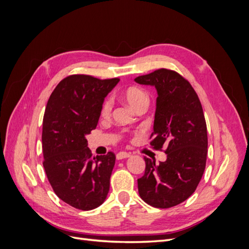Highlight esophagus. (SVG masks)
<instances>
[{
	"label": "esophagus",
	"instance_id": "34e87169",
	"mask_svg": "<svg viewBox=\"0 0 249 249\" xmlns=\"http://www.w3.org/2000/svg\"><path fill=\"white\" fill-rule=\"evenodd\" d=\"M131 157V155L129 153H125V152H120L116 155V159L117 160H123V159H126V158Z\"/></svg>",
	"mask_w": 249,
	"mask_h": 249
}]
</instances>
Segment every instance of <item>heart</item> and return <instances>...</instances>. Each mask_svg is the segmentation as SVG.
<instances>
[{"label": "heart", "mask_w": 249, "mask_h": 249, "mask_svg": "<svg viewBox=\"0 0 249 249\" xmlns=\"http://www.w3.org/2000/svg\"><path fill=\"white\" fill-rule=\"evenodd\" d=\"M124 99L126 101V103L129 104L133 109H136L142 104H148L147 94L143 91L142 89L137 88V87L127 88L124 92ZM111 109H112L111 101H109V100L105 101L103 106H102V110H101L102 117L109 116Z\"/></svg>", "instance_id": "obj_1"}]
</instances>
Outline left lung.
Wrapping results in <instances>:
<instances>
[{
  "label": "left lung",
  "instance_id": "left-lung-1",
  "mask_svg": "<svg viewBox=\"0 0 249 249\" xmlns=\"http://www.w3.org/2000/svg\"><path fill=\"white\" fill-rule=\"evenodd\" d=\"M134 81L157 90L150 145L166 147L167 155L159 164L144 158L138 192L149 206L175 207L191 196L206 168L208 134L201 104L190 83L173 71L161 69Z\"/></svg>",
  "mask_w": 249,
  "mask_h": 249
}]
</instances>
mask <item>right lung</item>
Instances as JSON below:
<instances>
[{"label": "right lung", "instance_id": "right-lung-1", "mask_svg": "<svg viewBox=\"0 0 249 249\" xmlns=\"http://www.w3.org/2000/svg\"><path fill=\"white\" fill-rule=\"evenodd\" d=\"M118 82L72 74L59 83L47 104L43 167L57 196L79 210L100 207L110 189L115 155L92 157L86 136L96 127L105 97Z\"/></svg>", "mask_w": 249, "mask_h": 249}]
</instances>
